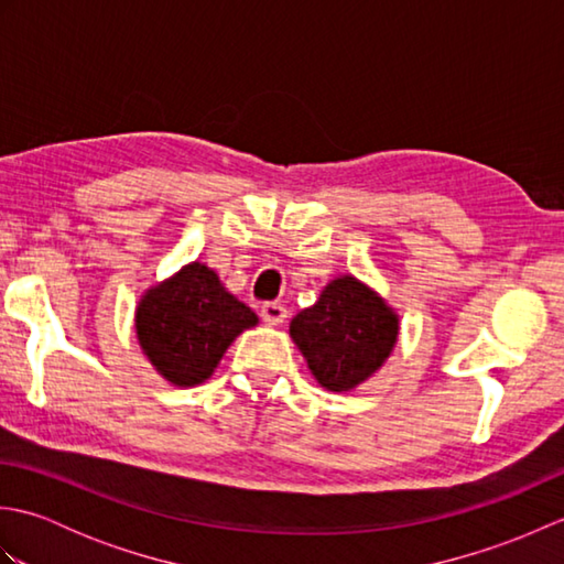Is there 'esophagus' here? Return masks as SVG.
<instances>
[{
	"mask_svg": "<svg viewBox=\"0 0 564 564\" xmlns=\"http://www.w3.org/2000/svg\"><path fill=\"white\" fill-rule=\"evenodd\" d=\"M285 307L281 303H263L261 305V319L269 322V325H281L285 319Z\"/></svg>",
	"mask_w": 564,
	"mask_h": 564,
	"instance_id": "esophagus-1",
	"label": "esophagus"
}]
</instances>
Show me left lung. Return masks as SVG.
<instances>
[{
	"instance_id": "left-lung-1",
	"label": "left lung",
	"mask_w": 564,
	"mask_h": 564,
	"mask_svg": "<svg viewBox=\"0 0 564 564\" xmlns=\"http://www.w3.org/2000/svg\"><path fill=\"white\" fill-rule=\"evenodd\" d=\"M291 337L322 388L344 392L373 376L398 339V317L351 275L332 281L297 313Z\"/></svg>"
}]
</instances>
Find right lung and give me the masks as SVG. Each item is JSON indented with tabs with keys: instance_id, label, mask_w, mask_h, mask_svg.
Listing matches in <instances>:
<instances>
[{
	"instance_id": "1",
	"label": "right lung",
	"mask_w": 564,
	"mask_h": 564,
	"mask_svg": "<svg viewBox=\"0 0 564 564\" xmlns=\"http://www.w3.org/2000/svg\"><path fill=\"white\" fill-rule=\"evenodd\" d=\"M254 325L257 315L227 293L203 263H188L152 289L135 315L142 351L166 380L182 388L206 380L237 334Z\"/></svg>"
}]
</instances>
